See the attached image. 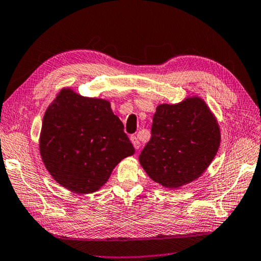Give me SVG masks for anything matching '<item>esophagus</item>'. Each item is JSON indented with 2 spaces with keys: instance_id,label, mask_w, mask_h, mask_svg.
Masks as SVG:
<instances>
[{
  "instance_id": "34e87169",
  "label": "esophagus",
  "mask_w": 261,
  "mask_h": 261,
  "mask_svg": "<svg viewBox=\"0 0 261 261\" xmlns=\"http://www.w3.org/2000/svg\"><path fill=\"white\" fill-rule=\"evenodd\" d=\"M130 140H131V143L134 144L135 148H136V149H139V147H140V143H139L138 138H137L136 136H131V137H130Z\"/></svg>"
}]
</instances>
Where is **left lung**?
<instances>
[{"instance_id":"1","label":"left lung","mask_w":261,"mask_h":261,"mask_svg":"<svg viewBox=\"0 0 261 261\" xmlns=\"http://www.w3.org/2000/svg\"><path fill=\"white\" fill-rule=\"evenodd\" d=\"M220 146V129L206 103L190 98L160 105L153 116L151 139L139 162L154 182L177 189L199 177Z\"/></svg>"}]
</instances>
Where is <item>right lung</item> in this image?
<instances>
[{
    "label": "right lung",
    "mask_w": 261,
    "mask_h": 261,
    "mask_svg": "<svg viewBox=\"0 0 261 261\" xmlns=\"http://www.w3.org/2000/svg\"><path fill=\"white\" fill-rule=\"evenodd\" d=\"M135 153L124 125L109 101L62 90L46 110L40 154L62 187L92 193L107 182L122 159Z\"/></svg>",
    "instance_id": "right-lung-1"
}]
</instances>
